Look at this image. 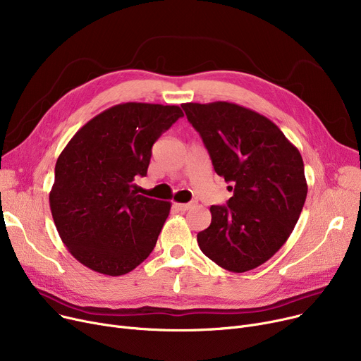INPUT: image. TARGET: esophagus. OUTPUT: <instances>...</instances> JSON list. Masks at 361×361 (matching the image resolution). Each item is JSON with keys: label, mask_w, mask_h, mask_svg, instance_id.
<instances>
[{"label": "esophagus", "mask_w": 361, "mask_h": 361, "mask_svg": "<svg viewBox=\"0 0 361 361\" xmlns=\"http://www.w3.org/2000/svg\"><path fill=\"white\" fill-rule=\"evenodd\" d=\"M193 206V203H176V207L180 211H188Z\"/></svg>", "instance_id": "obj_1"}]
</instances>
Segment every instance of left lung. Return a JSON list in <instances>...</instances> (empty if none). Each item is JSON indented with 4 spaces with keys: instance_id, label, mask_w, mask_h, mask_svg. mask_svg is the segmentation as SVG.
Wrapping results in <instances>:
<instances>
[{
    "instance_id": "left-lung-1",
    "label": "left lung",
    "mask_w": 361,
    "mask_h": 361,
    "mask_svg": "<svg viewBox=\"0 0 361 361\" xmlns=\"http://www.w3.org/2000/svg\"><path fill=\"white\" fill-rule=\"evenodd\" d=\"M181 106L215 173L234 190L226 204L211 206L199 247L226 271H252L286 244L300 218L307 196L302 158L276 124L249 108L222 101Z\"/></svg>"
}]
</instances>
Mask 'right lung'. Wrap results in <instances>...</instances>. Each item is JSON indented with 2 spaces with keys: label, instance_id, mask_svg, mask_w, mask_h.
I'll use <instances>...</instances> for the list:
<instances>
[{
  "label": "right lung",
  "instance_id": "right-lung-1",
  "mask_svg": "<svg viewBox=\"0 0 361 361\" xmlns=\"http://www.w3.org/2000/svg\"><path fill=\"white\" fill-rule=\"evenodd\" d=\"M184 114L177 105L126 102L87 121L55 164L51 214L68 252L89 269L128 274L154 250L171 203L136 192L152 146Z\"/></svg>",
  "mask_w": 361,
  "mask_h": 361
}]
</instances>
